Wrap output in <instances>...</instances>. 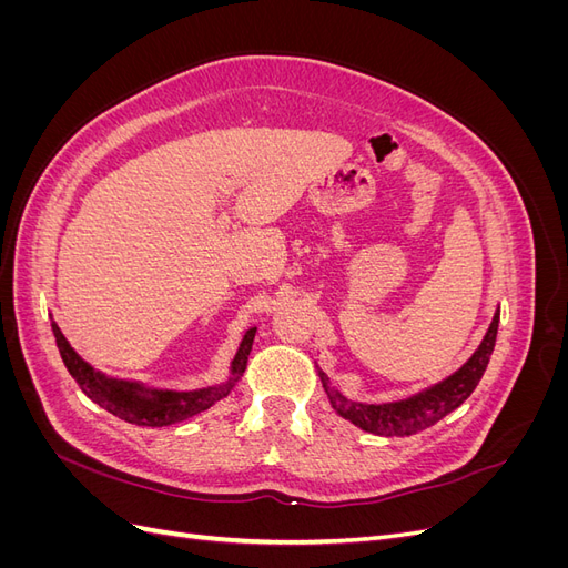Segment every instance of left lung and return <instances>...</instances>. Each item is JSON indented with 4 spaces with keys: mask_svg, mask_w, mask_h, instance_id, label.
I'll return each instance as SVG.
<instances>
[{
    "mask_svg": "<svg viewBox=\"0 0 568 568\" xmlns=\"http://www.w3.org/2000/svg\"><path fill=\"white\" fill-rule=\"evenodd\" d=\"M497 324H500V311L493 315V322L488 326L484 341H480V346L474 351V355L467 359V363H464L455 374H450L448 379H443L415 395H409V398H405V400L382 403V405L348 400L346 395L334 390L329 386V379H326V374L320 372L326 398H329L332 407L336 409V415L359 426L363 432H369L376 436L417 434V432H422V428L443 419L448 412L457 409L474 393V388L478 386L480 376H484V372L488 367V359L493 355Z\"/></svg>",
    "mask_w": 568,
    "mask_h": 568,
    "instance_id": "1",
    "label": "left lung"
}]
</instances>
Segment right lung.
Instances as JSON below:
<instances>
[{"label": "right lung", "instance_id": "right-lung-1", "mask_svg": "<svg viewBox=\"0 0 568 568\" xmlns=\"http://www.w3.org/2000/svg\"><path fill=\"white\" fill-rule=\"evenodd\" d=\"M51 332H54L63 365L68 367V372H71V376L90 400L111 412V415H115L118 419H125L136 426H170V424L184 422L189 417H196L199 412L213 407L222 398H227L230 390L239 379H242V374L246 369L255 326H251V329L244 334L242 343H239V351L232 359L230 379L220 386L196 388V390H161V388H146L144 384H136V382L111 379V376L97 372L90 363H84V359L71 348V343L65 341L57 322H51Z\"/></svg>", "mask_w": 568, "mask_h": 568}]
</instances>
